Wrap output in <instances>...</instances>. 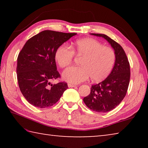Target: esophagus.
Listing matches in <instances>:
<instances>
[{
	"mask_svg": "<svg viewBox=\"0 0 148 148\" xmlns=\"http://www.w3.org/2000/svg\"><path fill=\"white\" fill-rule=\"evenodd\" d=\"M68 87H76V85H74V84H68Z\"/></svg>",
	"mask_w": 148,
	"mask_h": 148,
	"instance_id": "esophagus-1",
	"label": "esophagus"
}]
</instances>
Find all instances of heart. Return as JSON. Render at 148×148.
<instances>
[{
	"label": "heart",
	"mask_w": 148,
	"mask_h": 148,
	"mask_svg": "<svg viewBox=\"0 0 148 148\" xmlns=\"http://www.w3.org/2000/svg\"><path fill=\"white\" fill-rule=\"evenodd\" d=\"M77 54L84 56L82 66H72L62 74L63 79L72 84H79L91 76L95 82L101 81L108 76L116 61L113 49L105 47L93 38L77 40L73 46ZM71 47L62 44L56 49L55 58L61 68L69 66L74 57V52Z\"/></svg>",
	"instance_id": "obj_1"
}]
</instances>
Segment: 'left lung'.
<instances>
[{"instance_id":"8db88e82","label":"left lung","mask_w":148,"mask_h":148,"mask_svg":"<svg viewBox=\"0 0 148 148\" xmlns=\"http://www.w3.org/2000/svg\"><path fill=\"white\" fill-rule=\"evenodd\" d=\"M91 34L106 40L116 54L114 66L108 76L92 86L90 94L84 98L89 109L104 113L118 106L126 95L131 76L130 65L125 52L118 43L104 34Z\"/></svg>"}]
</instances>
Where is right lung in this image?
<instances>
[{
    "mask_svg": "<svg viewBox=\"0 0 148 148\" xmlns=\"http://www.w3.org/2000/svg\"><path fill=\"white\" fill-rule=\"evenodd\" d=\"M77 34L46 30L27 41L19 53L17 77L20 91L33 106H53L68 88L65 82L53 84L60 77L55 58L56 49Z\"/></svg>",
    "mask_w": 148,
    "mask_h": 148,
    "instance_id": "1",
    "label": "right lung"
}]
</instances>
